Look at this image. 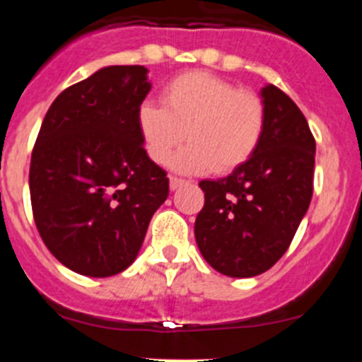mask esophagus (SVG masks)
<instances>
[{
  "mask_svg": "<svg viewBox=\"0 0 362 362\" xmlns=\"http://www.w3.org/2000/svg\"><path fill=\"white\" fill-rule=\"evenodd\" d=\"M185 183H187L185 179L175 177V175H170V188H172V190H175V188H179L181 185H185Z\"/></svg>",
  "mask_w": 362,
  "mask_h": 362,
  "instance_id": "1",
  "label": "esophagus"
}]
</instances>
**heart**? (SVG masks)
I'll use <instances>...</instances> for the list:
<instances>
[{"label":"heart","instance_id":"b5f03b06","mask_svg":"<svg viewBox=\"0 0 362 362\" xmlns=\"http://www.w3.org/2000/svg\"><path fill=\"white\" fill-rule=\"evenodd\" d=\"M264 127L267 108L254 90L203 70L179 74L161 88V105L137 108V130L153 163L166 165L190 139L174 161L185 172L235 170L257 152Z\"/></svg>","mask_w":362,"mask_h":362}]
</instances>
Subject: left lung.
I'll use <instances>...</instances> for the list:
<instances>
[{"label": "left lung", "instance_id": "obj_1", "mask_svg": "<svg viewBox=\"0 0 362 362\" xmlns=\"http://www.w3.org/2000/svg\"><path fill=\"white\" fill-rule=\"evenodd\" d=\"M267 127L257 152L228 177L201 181L196 241L206 263L254 277L283 257L313 194L315 139L306 117L276 85L261 90Z\"/></svg>", "mask_w": 362, "mask_h": 362}]
</instances>
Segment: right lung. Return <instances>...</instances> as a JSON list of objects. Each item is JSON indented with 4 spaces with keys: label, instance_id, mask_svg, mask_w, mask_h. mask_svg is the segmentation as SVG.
<instances>
[{
    "label": "right lung",
    "instance_id": "right-lung-1",
    "mask_svg": "<svg viewBox=\"0 0 362 362\" xmlns=\"http://www.w3.org/2000/svg\"><path fill=\"white\" fill-rule=\"evenodd\" d=\"M141 65L105 66L50 105L32 148V216L54 257L81 276L134 263L168 177L146 156L137 108L150 92Z\"/></svg>",
    "mask_w": 362,
    "mask_h": 362
}]
</instances>
